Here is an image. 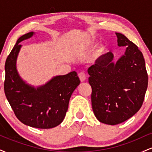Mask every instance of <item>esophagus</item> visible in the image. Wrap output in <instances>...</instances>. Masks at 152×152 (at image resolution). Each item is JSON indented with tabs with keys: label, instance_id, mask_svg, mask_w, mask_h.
Masks as SVG:
<instances>
[{
	"label": "esophagus",
	"instance_id": "esophagus-1",
	"mask_svg": "<svg viewBox=\"0 0 152 152\" xmlns=\"http://www.w3.org/2000/svg\"><path fill=\"white\" fill-rule=\"evenodd\" d=\"M78 77H79L80 81H81V82L84 81L86 79V74H85L84 72L79 73V74H78Z\"/></svg>",
	"mask_w": 152,
	"mask_h": 152
}]
</instances>
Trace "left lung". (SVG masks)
I'll use <instances>...</instances> for the list:
<instances>
[{
	"label": "left lung",
	"mask_w": 152,
	"mask_h": 152,
	"mask_svg": "<svg viewBox=\"0 0 152 152\" xmlns=\"http://www.w3.org/2000/svg\"><path fill=\"white\" fill-rule=\"evenodd\" d=\"M118 46L126 50L116 61L111 52L101 56L88 69L94 115L102 123L116 125L142 107L148 86L145 61L138 47L116 33Z\"/></svg>",
	"instance_id": "left-lung-1"
}]
</instances>
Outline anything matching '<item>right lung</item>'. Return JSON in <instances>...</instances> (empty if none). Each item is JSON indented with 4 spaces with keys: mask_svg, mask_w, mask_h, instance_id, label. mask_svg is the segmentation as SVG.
Listing matches in <instances>:
<instances>
[{
    "mask_svg": "<svg viewBox=\"0 0 152 152\" xmlns=\"http://www.w3.org/2000/svg\"><path fill=\"white\" fill-rule=\"evenodd\" d=\"M35 34L28 33L17 41L5 64V94L15 115L27 126L51 129L64 121L71 94L80 83L76 71L54 76L42 86L35 87L22 79L17 70L20 43Z\"/></svg>",
    "mask_w": 152,
    "mask_h": 152,
    "instance_id": "right-lung-1",
    "label": "right lung"
}]
</instances>
